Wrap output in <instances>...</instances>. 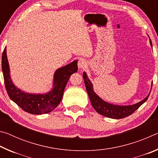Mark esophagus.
Returning <instances> with one entry per match:
<instances>
[{"mask_svg": "<svg viewBox=\"0 0 158 158\" xmlns=\"http://www.w3.org/2000/svg\"><path fill=\"white\" fill-rule=\"evenodd\" d=\"M86 66V62H85V60L84 59H79L78 61V67L79 68H84Z\"/></svg>", "mask_w": 158, "mask_h": 158, "instance_id": "esophagus-1", "label": "esophagus"}]
</instances>
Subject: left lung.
<instances>
[{"label": "left lung", "instance_id": "8db88e82", "mask_svg": "<svg viewBox=\"0 0 158 158\" xmlns=\"http://www.w3.org/2000/svg\"><path fill=\"white\" fill-rule=\"evenodd\" d=\"M150 44H151L152 47V42L151 40H150ZM83 78H84L85 89H86L88 95L89 96L90 102H91L93 107L95 109V110L98 114L106 117L111 118L120 119L130 116V115L134 113L141 105H143L148 100L150 93H150L148 95L146 98H144L143 100L135 104V105L128 106H119L112 105V104L108 103L102 100L94 92L92 83L90 81L89 79L88 78L87 74L85 72L83 73Z\"/></svg>", "mask_w": 158, "mask_h": 158}]
</instances>
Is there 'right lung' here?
Listing matches in <instances>:
<instances>
[{
    "mask_svg": "<svg viewBox=\"0 0 158 158\" xmlns=\"http://www.w3.org/2000/svg\"><path fill=\"white\" fill-rule=\"evenodd\" d=\"M77 60L58 68L53 77V87L45 94H30L17 89L10 78L6 47L2 55V70L5 89L10 98L23 111L31 114L40 115L53 111L59 105L65 85L70 76L77 72Z\"/></svg>",
    "mask_w": 158,
    "mask_h": 158,
    "instance_id": "obj_1",
    "label": "right lung"
}]
</instances>
